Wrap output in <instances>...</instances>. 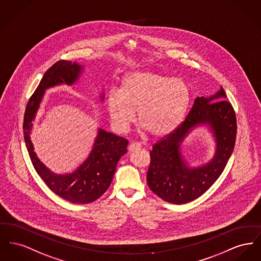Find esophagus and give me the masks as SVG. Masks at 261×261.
I'll list each match as a JSON object with an SVG mask.
<instances>
[{"instance_id": "1", "label": "esophagus", "mask_w": 261, "mask_h": 261, "mask_svg": "<svg viewBox=\"0 0 261 261\" xmlns=\"http://www.w3.org/2000/svg\"><path fill=\"white\" fill-rule=\"evenodd\" d=\"M142 148V146H141V144H139V143H132V144H130L129 145V151L130 152H135V151H138Z\"/></svg>"}]
</instances>
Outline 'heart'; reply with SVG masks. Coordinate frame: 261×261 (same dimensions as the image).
I'll return each mask as SVG.
<instances>
[{
	"label": "heart",
	"mask_w": 261,
	"mask_h": 261,
	"mask_svg": "<svg viewBox=\"0 0 261 261\" xmlns=\"http://www.w3.org/2000/svg\"><path fill=\"white\" fill-rule=\"evenodd\" d=\"M190 92L181 79L152 71H138L124 77L119 90L109 91L106 99L109 118L119 132L135 120L154 137L170 134L182 122Z\"/></svg>",
	"instance_id": "obj_1"
}]
</instances>
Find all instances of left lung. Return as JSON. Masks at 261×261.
I'll list each match as a JSON object with an SVG mask.
<instances>
[{"label": "left lung", "mask_w": 261, "mask_h": 261, "mask_svg": "<svg viewBox=\"0 0 261 261\" xmlns=\"http://www.w3.org/2000/svg\"><path fill=\"white\" fill-rule=\"evenodd\" d=\"M199 124L210 126L216 151L209 163L190 168L182 156L180 146L192 129ZM236 137V113L223 88L210 97H196L184 122L153 145L147 173L150 189L172 204H184L198 198L213 185L227 166Z\"/></svg>", "instance_id": "1"}]
</instances>
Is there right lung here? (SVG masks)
<instances>
[{
    "label": "right lung",
    "mask_w": 261,
    "mask_h": 261,
    "mask_svg": "<svg viewBox=\"0 0 261 261\" xmlns=\"http://www.w3.org/2000/svg\"><path fill=\"white\" fill-rule=\"evenodd\" d=\"M83 72V66L76 62H56L43 75L37 89L31 95L24 112L23 134L31 163L46 184L58 196L76 204H87L99 198L112 181L116 166L127 152L128 141L112 133L98 129L92 150L87 160L72 173L56 174L47 169L34 153L31 143L32 121L47 89L58 85H73ZM105 95H101L103 99Z\"/></svg>",
    "instance_id": "add662e5"
}]
</instances>
